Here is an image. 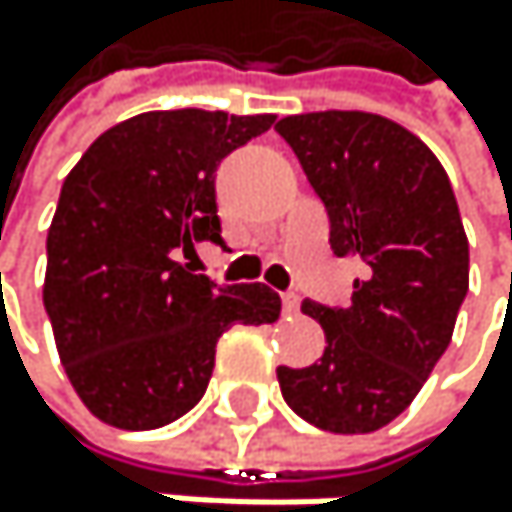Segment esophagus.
Returning a JSON list of instances; mask_svg holds the SVG:
<instances>
[{"label":"esophagus","instance_id":"1","mask_svg":"<svg viewBox=\"0 0 512 512\" xmlns=\"http://www.w3.org/2000/svg\"><path fill=\"white\" fill-rule=\"evenodd\" d=\"M282 310L291 316V313H298L301 310V298H298V294H294V291H285L282 294Z\"/></svg>","mask_w":512,"mask_h":512}]
</instances>
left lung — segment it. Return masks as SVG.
<instances>
[{"label": "left lung", "instance_id": "left-lung-1", "mask_svg": "<svg viewBox=\"0 0 512 512\" xmlns=\"http://www.w3.org/2000/svg\"><path fill=\"white\" fill-rule=\"evenodd\" d=\"M328 211L338 258H359L350 307L304 301L325 331L307 368L279 365L282 399L328 433H371L411 405L445 353L470 285L448 174L402 125L359 110L276 122Z\"/></svg>", "mask_w": 512, "mask_h": 512}]
</instances>
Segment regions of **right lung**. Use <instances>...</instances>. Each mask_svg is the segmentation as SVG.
Instances as JSON below:
<instances>
[{
    "instance_id": "add662e5",
    "label": "right lung",
    "mask_w": 512,
    "mask_h": 512,
    "mask_svg": "<svg viewBox=\"0 0 512 512\" xmlns=\"http://www.w3.org/2000/svg\"><path fill=\"white\" fill-rule=\"evenodd\" d=\"M276 116L156 110L131 116L82 153L48 230L42 301L67 378L119 430H156L205 396L230 325L276 322L261 282L221 285L178 261L221 239L218 165Z\"/></svg>"
}]
</instances>
